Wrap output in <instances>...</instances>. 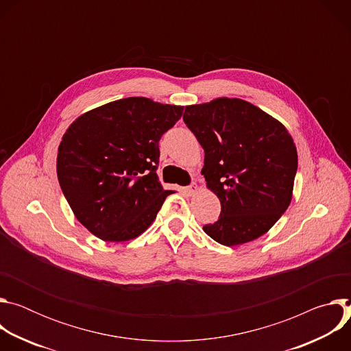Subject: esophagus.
<instances>
[{
    "instance_id": "obj_1",
    "label": "esophagus",
    "mask_w": 351,
    "mask_h": 351,
    "mask_svg": "<svg viewBox=\"0 0 351 351\" xmlns=\"http://www.w3.org/2000/svg\"><path fill=\"white\" fill-rule=\"evenodd\" d=\"M184 191H186L187 194L193 195V194H195V193L198 191V186H197L195 183H193V184H190L189 187H184Z\"/></svg>"
}]
</instances>
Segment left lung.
Masks as SVG:
<instances>
[{
    "mask_svg": "<svg viewBox=\"0 0 351 351\" xmlns=\"http://www.w3.org/2000/svg\"><path fill=\"white\" fill-rule=\"evenodd\" d=\"M183 121L204 148L207 187L221 215L203 229L233 247L267 233L287 210L297 172V149L287 129L240 98L221 97L187 106Z\"/></svg>",
    "mask_w": 351,
    "mask_h": 351,
    "instance_id": "obj_1",
    "label": "left lung"
}]
</instances>
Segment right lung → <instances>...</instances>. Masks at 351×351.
<instances>
[{
  "label": "right lung",
  "mask_w": 351,
  "mask_h": 351,
  "mask_svg": "<svg viewBox=\"0 0 351 351\" xmlns=\"http://www.w3.org/2000/svg\"><path fill=\"white\" fill-rule=\"evenodd\" d=\"M182 106L128 97L76 118L58 147L57 175L77 221L106 241H128L152 225L165 198L157 176L160 138Z\"/></svg>",
  "instance_id": "add662e5"
}]
</instances>
